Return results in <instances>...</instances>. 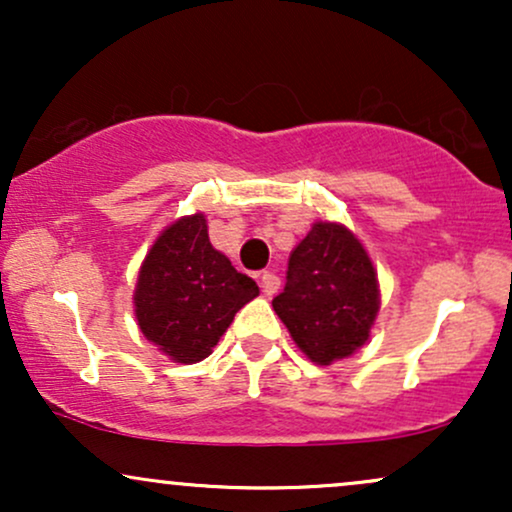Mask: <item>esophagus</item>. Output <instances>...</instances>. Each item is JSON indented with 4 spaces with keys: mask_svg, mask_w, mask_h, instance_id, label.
Returning <instances> with one entry per match:
<instances>
[{
    "mask_svg": "<svg viewBox=\"0 0 512 512\" xmlns=\"http://www.w3.org/2000/svg\"><path fill=\"white\" fill-rule=\"evenodd\" d=\"M279 286H281V281L274 272H262L260 274V289H262L264 296H274V293L279 291Z\"/></svg>",
    "mask_w": 512,
    "mask_h": 512,
    "instance_id": "1",
    "label": "esophagus"
}]
</instances>
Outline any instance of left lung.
Returning <instances> with one entry per match:
<instances>
[{
	"label": "left lung",
	"instance_id": "obj_1",
	"mask_svg": "<svg viewBox=\"0 0 512 512\" xmlns=\"http://www.w3.org/2000/svg\"><path fill=\"white\" fill-rule=\"evenodd\" d=\"M368 252L339 223H315L293 248L272 305L310 361L330 366L368 342L380 305Z\"/></svg>",
	"mask_w": 512,
	"mask_h": 512
}]
</instances>
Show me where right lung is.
Here are the masks:
<instances>
[{
    "label": "right lung",
    "instance_id": "add662e5",
    "mask_svg": "<svg viewBox=\"0 0 512 512\" xmlns=\"http://www.w3.org/2000/svg\"><path fill=\"white\" fill-rule=\"evenodd\" d=\"M257 293L250 276L211 248L207 219L195 214L158 236L139 272L134 308L149 342L173 361L197 363Z\"/></svg>",
    "mask_w": 512,
    "mask_h": 512
}]
</instances>
